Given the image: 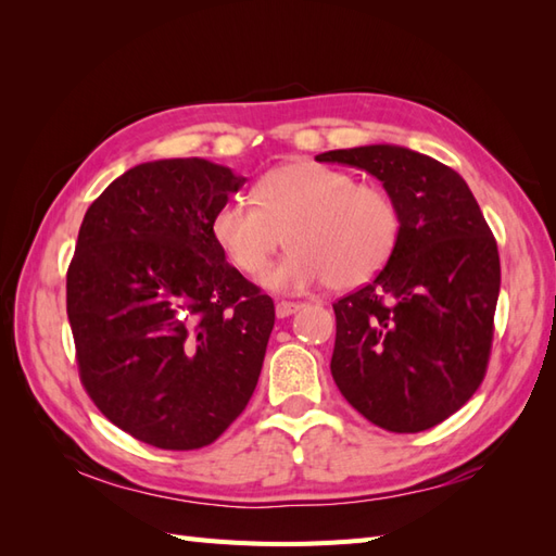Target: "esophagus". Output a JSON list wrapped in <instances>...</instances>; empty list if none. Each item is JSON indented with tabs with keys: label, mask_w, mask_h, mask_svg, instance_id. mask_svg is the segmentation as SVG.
Segmentation results:
<instances>
[{
	"label": "esophagus",
	"mask_w": 556,
	"mask_h": 556,
	"mask_svg": "<svg viewBox=\"0 0 556 556\" xmlns=\"http://www.w3.org/2000/svg\"><path fill=\"white\" fill-rule=\"evenodd\" d=\"M277 317H289L293 313L301 311V303H293V301H277Z\"/></svg>",
	"instance_id": "obj_1"
}]
</instances>
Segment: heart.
<instances>
[{"mask_svg":"<svg viewBox=\"0 0 556 556\" xmlns=\"http://www.w3.org/2000/svg\"><path fill=\"white\" fill-rule=\"evenodd\" d=\"M255 203L229 198L210 219L212 241L227 263L260 277L287 243L289 255L265 275L277 291H303L327 281L356 289L392 260L401 217L380 184L353 181L313 160H293L265 172L253 188Z\"/></svg>","mask_w":556,"mask_h":556,"instance_id":"heart-1","label":"heart"}]
</instances>
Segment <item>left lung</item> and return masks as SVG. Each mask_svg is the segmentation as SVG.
Listing matches in <instances>:
<instances>
[{
  "label": "left lung",
  "instance_id": "1",
  "mask_svg": "<svg viewBox=\"0 0 556 556\" xmlns=\"http://www.w3.org/2000/svg\"><path fill=\"white\" fill-rule=\"evenodd\" d=\"M315 160L372 174L401 217L392 260L334 303V382L377 428L430 430L488 372L502 279L497 241L468 184L416 150L363 146Z\"/></svg>",
  "mask_w": 556,
  "mask_h": 556
}]
</instances>
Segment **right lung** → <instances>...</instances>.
I'll return each instance as SVG.
<instances>
[{
  "label": "right lung",
  "mask_w": 556,
  "mask_h": 556,
  "mask_svg": "<svg viewBox=\"0 0 556 556\" xmlns=\"http://www.w3.org/2000/svg\"><path fill=\"white\" fill-rule=\"evenodd\" d=\"M243 184L200 157L146 162L83 217L66 271L80 382L104 418L150 446L215 442L263 370L275 303L210 233Z\"/></svg>",
  "instance_id": "obj_1"
}]
</instances>
